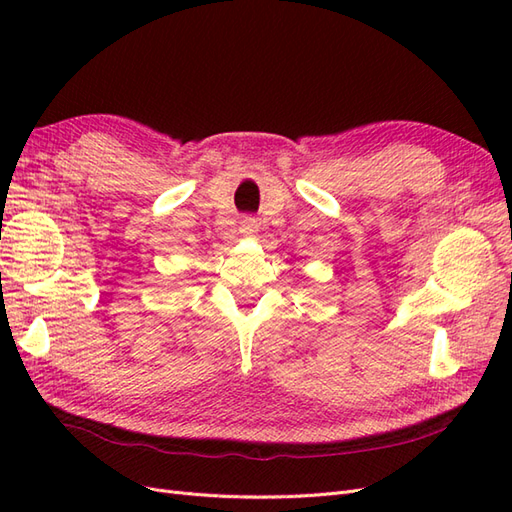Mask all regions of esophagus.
<instances>
[{
    "instance_id": "1",
    "label": "esophagus",
    "mask_w": 512,
    "mask_h": 512,
    "mask_svg": "<svg viewBox=\"0 0 512 512\" xmlns=\"http://www.w3.org/2000/svg\"><path fill=\"white\" fill-rule=\"evenodd\" d=\"M258 228H260V222L256 218H252V215H247V218L241 220V232H243V235H247V237L256 235Z\"/></svg>"
}]
</instances>
